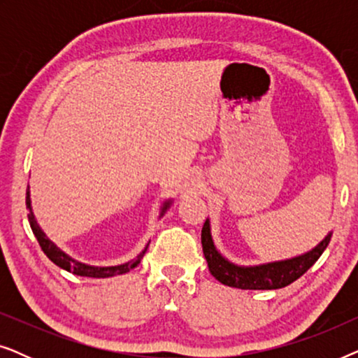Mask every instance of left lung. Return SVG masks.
Here are the masks:
<instances>
[{
    "label": "left lung",
    "mask_w": 358,
    "mask_h": 358,
    "mask_svg": "<svg viewBox=\"0 0 358 358\" xmlns=\"http://www.w3.org/2000/svg\"><path fill=\"white\" fill-rule=\"evenodd\" d=\"M331 236L332 231L327 233L315 248L298 256L256 264V266H239L218 251L213 241L210 218H207L202 228V248L210 273L223 285L241 288V290H277L300 278L321 257L331 241Z\"/></svg>",
    "instance_id": "8db88e82"
}]
</instances>
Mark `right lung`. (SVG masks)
Here are the masks:
<instances>
[{"mask_svg": "<svg viewBox=\"0 0 358 358\" xmlns=\"http://www.w3.org/2000/svg\"><path fill=\"white\" fill-rule=\"evenodd\" d=\"M174 200L173 199H168L164 200L163 205H161L159 208V218L163 217V215L168 212L171 205H173ZM26 205L29 208V223H31V228H32V233L34 236L37 238L38 244H41L42 251L45 252V256L50 259V261L58 266L63 271H68L71 273H75V275H81V277H92V278H107V277H115V275H122V273H127L130 272L131 268L136 267L140 264L141 259H143L146 249H148L150 243L146 244L143 251H141L138 256L135 259H131V261L125 262V264H119V266H91V264H85L81 261H76L75 257L68 256V254L63 251L57 246L55 243L52 241L50 238L47 236L45 233H43V229L41 228V224L37 223V218L36 215H34V210H32V200H31V190H29V185H27V195H26Z\"/></svg>", "mask_w": 358, "mask_h": 358, "instance_id": "1", "label": "right lung"}]
</instances>
